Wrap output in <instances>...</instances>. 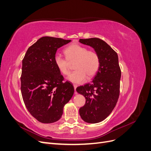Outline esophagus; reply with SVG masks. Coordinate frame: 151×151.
Wrapping results in <instances>:
<instances>
[{
    "label": "esophagus",
    "mask_w": 151,
    "mask_h": 151,
    "mask_svg": "<svg viewBox=\"0 0 151 151\" xmlns=\"http://www.w3.org/2000/svg\"><path fill=\"white\" fill-rule=\"evenodd\" d=\"M77 86L76 84H74V90H75V94H77V92H76V88H77Z\"/></svg>",
    "instance_id": "obj_1"
}]
</instances>
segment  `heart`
<instances>
[{
	"label": "heart",
	"instance_id": "1",
	"mask_svg": "<svg viewBox=\"0 0 151 151\" xmlns=\"http://www.w3.org/2000/svg\"><path fill=\"white\" fill-rule=\"evenodd\" d=\"M64 53L66 58L57 54L55 55L53 62L58 71L64 76L70 73V63L75 62L76 70L68 77L69 81L79 84L83 83L86 76L91 79L96 74L100 67V58L97 52L74 43L64 50Z\"/></svg>",
	"mask_w": 151,
	"mask_h": 151
}]
</instances>
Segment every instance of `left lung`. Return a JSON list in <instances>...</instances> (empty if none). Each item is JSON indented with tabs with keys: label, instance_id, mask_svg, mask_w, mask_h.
<instances>
[{
	"label": "left lung",
	"instance_id": "1",
	"mask_svg": "<svg viewBox=\"0 0 151 151\" xmlns=\"http://www.w3.org/2000/svg\"><path fill=\"white\" fill-rule=\"evenodd\" d=\"M79 42L93 47L100 58V67L91 83L77 87V92L86 98L80 108L82 119L96 123L106 118L115 107L120 94L121 70L116 52L103 40L92 38Z\"/></svg>",
	"mask_w": 151,
	"mask_h": 151
}]
</instances>
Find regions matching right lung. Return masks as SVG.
<instances>
[{
  "label": "right lung",
  "instance_id": "obj_1",
  "mask_svg": "<svg viewBox=\"0 0 151 151\" xmlns=\"http://www.w3.org/2000/svg\"><path fill=\"white\" fill-rule=\"evenodd\" d=\"M71 40L44 36L28 49L22 60L21 91L25 106L40 122L58 121L74 94L69 82L54 64L57 50Z\"/></svg>",
  "mask_w": 151,
  "mask_h": 151
}]
</instances>
